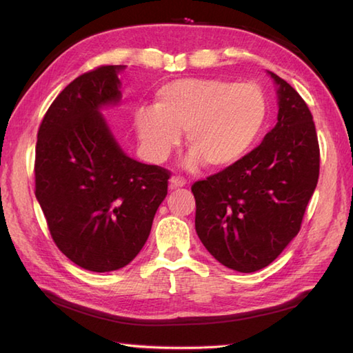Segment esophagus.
<instances>
[{"label": "esophagus", "instance_id": "1", "mask_svg": "<svg viewBox=\"0 0 353 353\" xmlns=\"http://www.w3.org/2000/svg\"><path fill=\"white\" fill-rule=\"evenodd\" d=\"M186 183H188V182H186V179L182 177V176H172L170 179L171 188H182V186H185Z\"/></svg>", "mask_w": 353, "mask_h": 353}]
</instances>
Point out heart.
Here are the masks:
<instances>
[{"mask_svg": "<svg viewBox=\"0 0 353 353\" xmlns=\"http://www.w3.org/2000/svg\"><path fill=\"white\" fill-rule=\"evenodd\" d=\"M265 115V95L258 85L183 79L157 89L153 108L137 110L134 127L145 154L154 162L167 159L186 130L194 150L190 165L205 161L211 168H226L252 148Z\"/></svg>", "mask_w": 353, "mask_h": 353, "instance_id": "obj_1", "label": "heart"}]
</instances>
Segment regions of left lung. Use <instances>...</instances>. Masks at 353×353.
I'll return each instance as SVG.
<instances>
[{"label":"left lung","mask_w":353,"mask_h":353,"mask_svg":"<svg viewBox=\"0 0 353 353\" xmlns=\"http://www.w3.org/2000/svg\"><path fill=\"white\" fill-rule=\"evenodd\" d=\"M270 76L279 86L274 129L238 162L191 186L200 241L223 265L241 273L272 264L299 234L319 181L311 110L294 88Z\"/></svg>","instance_id":"1"}]
</instances>
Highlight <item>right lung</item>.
Segmentation results:
<instances>
[{"label": "right lung", "mask_w": 353, "mask_h": 353, "mask_svg": "<svg viewBox=\"0 0 353 353\" xmlns=\"http://www.w3.org/2000/svg\"><path fill=\"white\" fill-rule=\"evenodd\" d=\"M121 65L74 79L37 130L34 194L52 241L89 272H114L137 256L168 192L171 172L118 147L99 109L121 99Z\"/></svg>", "instance_id": "right-lung-1"}]
</instances>
